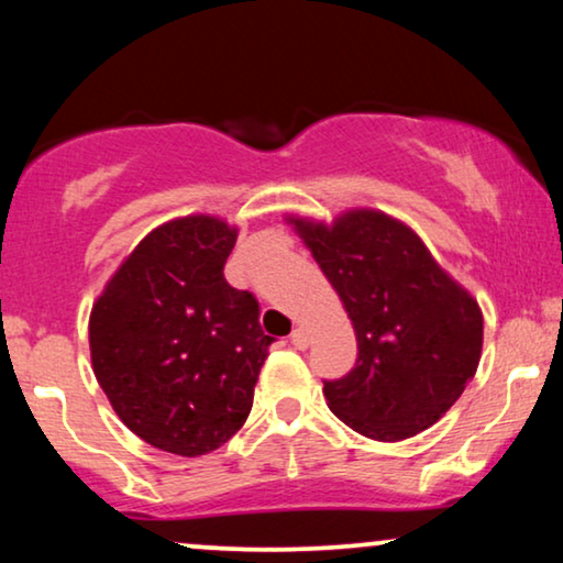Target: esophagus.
<instances>
[{"label": "esophagus", "mask_w": 563, "mask_h": 563, "mask_svg": "<svg viewBox=\"0 0 563 563\" xmlns=\"http://www.w3.org/2000/svg\"><path fill=\"white\" fill-rule=\"evenodd\" d=\"M291 345H295V349H299V351H305L307 345H310V335H307L305 328L291 330Z\"/></svg>", "instance_id": "34e87169"}]
</instances>
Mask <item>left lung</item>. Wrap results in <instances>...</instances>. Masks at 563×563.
<instances>
[{
    "label": "left lung",
    "mask_w": 563,
    "mask_h": 563,
    "mask_svg": "<svg viewBox=\"0 0 563 563\" xmlns=\"http://www.w3.org/2000/svg\"><path fill=\"white\" fill-rule=\"evenodd\" d=\"M356 330V366L322 382L335 418L374 441L441 420L476 374L484 322L405 222L353 210L333 225L291 218Z\"/></svg>",
    "instance_id": "obj_1"
}]
</instances>
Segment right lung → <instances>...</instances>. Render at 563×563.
I'll list each match as a JSON object with an SVG mask.
<instances>
[{
	"label": "right lung",
	"mask_w": 563,
	"mask_h": 563,
	"mask_svg": "<svg viewBox=\"0 0 563 563\" xmlns=\"http://www.w3.org/2000/svg\"><path fill=\"white\" fill-rule=\"evenodd\" d=\"M235 238L210 214L166 222L91 307L99 387L137 438L176 456H202L243 428L274 343L256 297L222 274Z\"/></svg>",
	"instance_id": "obj_1"
}]
</instances>
